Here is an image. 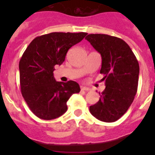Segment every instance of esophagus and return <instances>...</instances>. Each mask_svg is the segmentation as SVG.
<instances>
[{
	"label": "esophagus",
	"instance_id": "esophagus-1",
	"mask_svg": "<svg viewBox=\"0 0 155 155\" xmlns=\"http://www.w3.org/2000/svg\"><path fill=\"white\" fill-rule=\"evenodd\" d=\"M81 91H89L90 88H88V87H84V86H81Z\"/></svg>",
	"mask_w": 155,
	"mask_h": 155
}]
</instances>
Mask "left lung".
Returning <instances> with one entry per match:
<instances>
[{
    "mask_svg": "<svg viewBox=\"0 0 155 155\" xmlns=\"http://www.w3.org/2000/svg\"><path fill=\"white\" fill-rule=\"evenodd\" d=\"M85 39L101 54L100 74L105 81V90L90 106V113L101 121L115 122L125 114L137 94L139 64L129 45L118 37L89 34Z\"/></svg>",
    "mask_w": 155,
    "mask_h": 155,
    "instance_id": "left-lung-1",
    "label": "left lung"
}]
</instances>
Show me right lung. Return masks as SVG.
I'll use <instances>...</instances> for the list:
<instances>
[{"instance_id":"add662e5","label":"right lung","mask_w":155,"mask_h":155,"mask_svg":"<svg viewBox=\"0 0 155 155\" xmlns=\"http://www.w3.org/2000/svg\"><path fill=\"white\" fill-rule=\"evenodd\" d=\"M86 32H51L31 41L19 61L20 85L25 101L39 118H58L68 109L67 102L81 91L74 81H57L56 65H61L71 46L80 42Z\"/></svg>"}]
</instances>
